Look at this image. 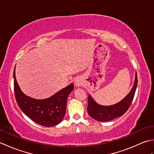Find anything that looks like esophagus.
Returning a JSON list of instances; mask_svg holds the SVG:
<instances>
[{
  "instance_id": "obj_1",
  "label": "esophagus",
  "mask_w": 154,
  "mask_h": 154,
  "mask_svg": "<svg viewBox=\"0 0 154 154\" xmlns=\"http://www.w3.org/2000/svg\"><path fill=\"white\" fill-rule=\"evenodd\" d=\"M82 85L83 81L80 77H77V79L75 80V86L76 87H79L81 86H82Z\"/></svg>"
}]
</instances>
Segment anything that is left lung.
<instances>
[{
  "label": "left lung",
  "mask_w": 154,
  "mask_h": 154,
  "mask_svg": "<svg viewBox=\"0 0 154 154\" xmlns=\"http://www.w3.org/2000/svg\"><path fill=\"white\" fill-rule=\"evenodd\" d=\"M137 85L138 78L136 72L134 83L129 93L120 102L110 106L100 105L93 99L90 94H88L87 111L89 116L93 119L100 122H107L122 116L128 109L132 102Z\"/></svg>",
  "instance_id": "obj_1"
}]
</instances>
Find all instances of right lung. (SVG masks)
<instances>
[{
  "instance_id": "obj_1",
  "label": "right lung",
  "mask_w": 154,
  "mask_h": 154,
  "mask_svg": "<svg viewBox=\"0 0 154 154\" xmlns=\"http://www.w3.org/2000/svg\"><path fill=\"white\" fill-rule=\"evenodd\" d=\"M14 89L16 102L22 112L35 123L45 127H52L63 120L66 112L67 98L73 90L74 85L71 83L47 99H34L25 94L20 88L14 68Z\"/></svg>"
}]
</instances>
